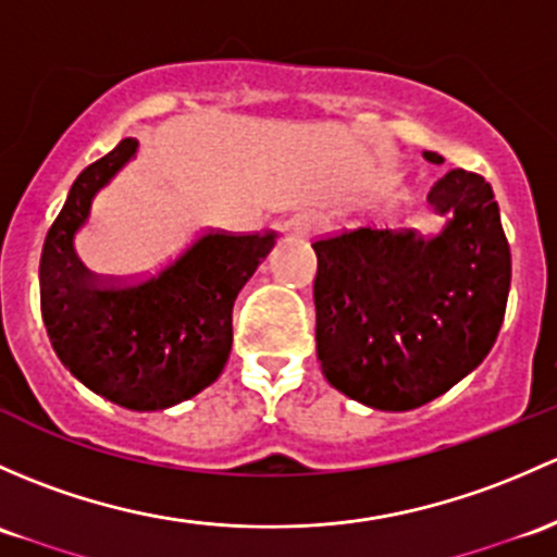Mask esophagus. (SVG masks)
Wrapping results in <instances>:
<instances>
[{
    "label": "esophagus",
    "mask_w": 557,
    "mask_h": 557,
    "mask_svg": "<svg viewBox=\"0 0 557 557\" xmlns=\"http://www.w3.org/2000/svg\"><path fill=\"white\" fill-rule=\"evenodd\" d=\"M318 221H320L318 213H312V210H301V213H296L294 219L288 221V226H290V232H296V234H312L314 230H318Z\"/></svg>",
    "instance_id": "1"
}]
</instances>
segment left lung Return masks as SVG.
<instances>
[{
    "mask_svg": "<svg viewBox=\"0 0 557 557\" xmlns=\"http://www.w3.org/2000/svg\"><path fill=\"white\" fill-rule=\"evenodd\" d=\"M426 200L443 215L432 234L357 226L312 243L323 376L379 411H411L448 392L488 355L505 320L512 261L491 184L456 168Z\"/></svg>",
    "mask_w": 557,
    "mask_h": 557,
    "instance_id": "obj_1",
    "label": "left lung"
}]
</instances>
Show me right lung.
<instances>
[{
  "label": "right lung",
  "mask_w": 557,
  "mask_h": 557,
  "mask_svg": "<svg viewBox=\"0 0 557 557\" xmlns=\"http://www.w3.org/2000/svg\"><path fill=\"white\" fill-rule=\"evenodd\" d=\"M136 138L87 165L45 237L42 320L58 360L87 389L131 411H162L213 384L232 352V307L272 250L274 232H205L138 280H111L79 261L74 239L92 197L131 162Z\"/></svg>",
  "instance_id": "right-lung-1"
}]
</instances>
